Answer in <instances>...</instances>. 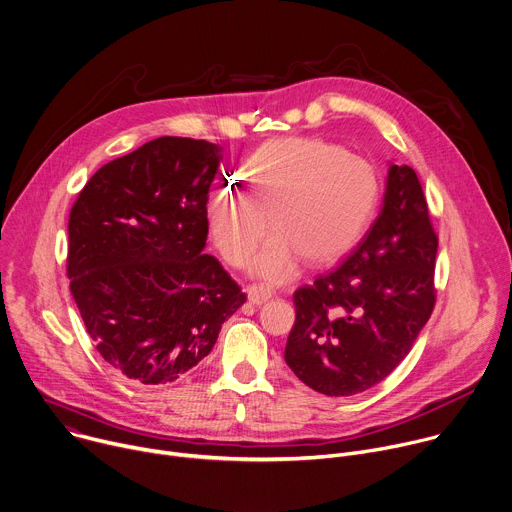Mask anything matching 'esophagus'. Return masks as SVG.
I'll use <instances>...</instances> for the list:
<instances>
[{"label":"esophagus","mask_w":512,"mask_h":512,"mask_svg":"<svg viewBox=\"0 0 512 512\" xmlns=\"http://www.w3.org/2000/svg\"><path fill=\"white\" fill-rule=\"evenodd\" d=\"M248 298L252 304H262L268 298H272V290L266 288L264 284H252V286H248Z\"/></svg>","instance_id":"esophagus-1"}]
</instances>
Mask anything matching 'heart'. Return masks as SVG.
Returning <instances> with one entry per match:
<instances>
[{
	"label": "heart",
	"instance_id": "b5f03b06",
	"mask_svg": "<svg viewBox=\"0 0 512 512\" xmlns=\"http://www.w3.org/2000/svg\"><path fill=\"white\" fill-rule=\"evenodd\" d=\"M242 179L244 191H224L212 201L210 236L232 268H246L270 224L274 234L254 264L268 282L290 280L304 256L329 262L349 252L379 201L373 165L317 137L264 143Z\"/></svg>",
	"mask_w": 512,
	"mask_h": 512
}]
</instances>
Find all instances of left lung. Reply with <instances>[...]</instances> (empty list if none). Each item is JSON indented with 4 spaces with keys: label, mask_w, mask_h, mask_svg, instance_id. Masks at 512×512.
Instances as JSON below:
<instances>
[{
    "label": "left lung",
    "mask_w": 512,
    "mask_h": 512,
    "mask_svg": "<svg viewBox=\"0 0 512 512\" xmlns=\"http://www.w3.org/2000/svg\"><path fill=\"white\" fill-rule=\"evenodd\" d=\"M434 232L412 167H389L381 214L341 266L294 292L284 361L319 393L383 381L412 351L436 304Z\"/></svg>",
    "instance_id": "1"
}]
</instances>
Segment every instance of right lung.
<instances>
[{"label":"right lung","instance_id":"obj_1","mask_svg":"<svg viewBox=\"0 0 512 512\" xmlns=\"http://www.w3.org/2000/svg\"><path fill=\"white\" fill-rule=\"evenodd\" d=\"M222 147L159 137L102 165L68 220L66 274L96 351L135 385H169L214 349L246 294L203 254Z\"/></svg>","mask_w":512,"mask_h":512}]
</instances>
